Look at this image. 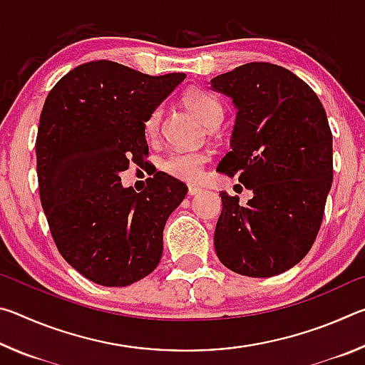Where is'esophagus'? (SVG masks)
Wrapping results in <instances>:
<instances>
[{
	"label": "esophagus",
	"instance_id": "34e87169",
	"mask_svg": "<svg viewBox=\"0 0 365 365\" xmlns=\"http://www.w3.org/2000/svg\"><path fill=\"white\" fill-rule=\"evenodd\" d=\"M201 188L200 187H195V185H190L188 187V195L190 196H195V195H197V193H201Z\"/></svg>",
	"mask_w": 365,
	"mask_h": 365
}]
</instances>
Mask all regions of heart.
<instances>
[{"instance_id":"1","label":"heart","mask_w":365,"mask_h":365,"mask_svg":"<svg viewBox=\"0 0 365 365\" xmlns=\"http://www.w3.org/2000/svg\"><path fill=\"white\" fill-rule=\"evenodd\" d=\"M183 103L207 128L219 127V123L224 119L222 104L215 100L212 95L206 93V91L190 90L185 93ZM160 117H163V109L160 108H154L151 113L146 115L143 128L148 137H156L159 133ZM206 160L207 158L201 153L174 151L170 153L168 158L163 159L160 169H163V172H165L168 175L178 178V180L196 182L202 174Z\"/></svg>"}]
</instances>
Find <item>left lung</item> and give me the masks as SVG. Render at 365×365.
<instances>
[{
    "instance_id": "1",
    "label": "left lung",
    "mask_w": 365,
    "mask_h": 365,
    "mask_svg": "<svg viewBox=\"0 0 365 365\" xmlns=\"http://www.w3.org/2000/svg\"><path fill=\"white\" fill-rule=\"evenodd\" d=\"M211 88L237 108L230 148L217 165L252 197L222 191L214 246L246 277H274L304 257L322 224L333 182V137L322 103L293 72L250 63L214 77Z\"/></svg>"
}]
</instances>
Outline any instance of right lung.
Wrapping results in <instances>:
<instances>
[{"instance_id": "obj_1", "label": "right lung", "mask_w": 365, "mask_h": 365, "mask_svg": "<svg viewBox=\"0 0 365 365\" xmlns=\"http://www.w3.org/2000/svg\"><path fill=\"white\" fill-rule=\"evenodd\" d=\"M183 78L91 61L67 72L43 104L35 143L43 211L61 256L98 285H132L163 256L165 222L187 185L156 172L137 193L119 174L143 164L146 115Z\"/></svg>"}]
</instances>
